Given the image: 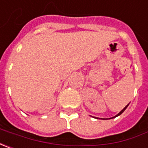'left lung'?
<instances>
[{
    "label": "left lung",
    "instance_id": "1",
    "mask_svg": "<svg viewBox=\"0 0 148 148\" xmlns=\"http://www.w3.org/2000/svg\"><path fill=\"white\" fill-rule=\"evenodd\" d=\"M129 105H130V103H129V104L127 105V106H125V108H124V109L122 110L121 111H120V113H118V114H117V115H115V116H114V117H112V118H109V119H101V120H110V119H113V118H115V117H117V116H119V115H121V114H122V113H123V112L125 111V110H126V108L128 107V106H129ZM94 118H95V117H94ZM97 119H98V118H97Z\"/></svg>",
    "mask_w": 148,
    "mask_h": 148
}]
</instances>
